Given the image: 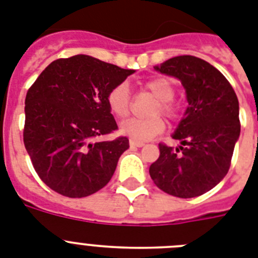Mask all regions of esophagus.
Segmentation results:
<instances>
[{
  "label": "esophagus",
  "mask_w": 258,
  "mask_h": 258,
  "mask_svg": "<svg viewBox=\"0 0 258 258\" xmlns=\"http://www.w3.org/2000/svg\"><path fill=\"white\" fill-rule=\"evenodd\" d=\"M130 146H131V147H138V148H140V147L144 146V143H143V142H138V140H134V139H130Z\"/></svg>",
  "instance_id": "esophagus-1"
}]
</instances>
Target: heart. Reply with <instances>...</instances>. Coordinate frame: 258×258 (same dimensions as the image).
<instances>
[{"mask_svg":"<svg viewBox=\"0 0 258 258\" xmlns=\"http://www.w3.org/2000/svg\"><path fill=\"white\" fill-rule=\"evenodd\" d=\"M144 88L149 93L157 98V102L155 103L152 109V114L155 116L151 118H131L127 119L122 123V133L128 138L138 142H146V140L152 139L155 136L165 130V122L157 114H162L170 120H174L181 114V107L178 103L174 101V93L176 88L172 80L164 76L153 77L144 82ZM106 103L107 107L111 111L112 115L116 118H125L130 114L131 110V96H130V89L124 82L112 86L106 96Z\"/></svg>","mask_w":258,"mask_h":258,"instance_id":"heart-1","label":"heart"}]
</instances>
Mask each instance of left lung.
Segmentation results:
<instances>
[{"label":"left lung","mask_w":258,"mask_h":258,"mask_svg":"<svg viewBox=\"0 0 258 258\" xmlns=\"http://www.w3.org/2000/svg\"><path fill=\"white\" fill-rule=\"evenodd\" d=\"M155 68L181 80L189 107L173 134L182 146L160 143V156L149 166V174L170 196H202L228 173L240 135L239 101L228 80L196 56H176Z\"/></svg>","instance_id":"8db88e82"}]
</instances>
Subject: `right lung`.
I'll list each match as a JSON object with an SVG mask.
<instances>
[{
	"mask_svg": "<svg viewBox=\"0 0 258 258\" xmlns=\"http://www.w3.org/2000/svg\"><path fill=\"white\" fill-rule=\"evenodd\" d=\"M133 69L92 56L52 61L26 94L23 143L43 182L69 198H82L107 185L128 139L98 138L118 130L106 96Z\"/></svg>",
	"mask_w": 258,
	"mask_h": 258,
	"instance_id": "obj_1",
	"label": "right lung"
}]
</instances>
